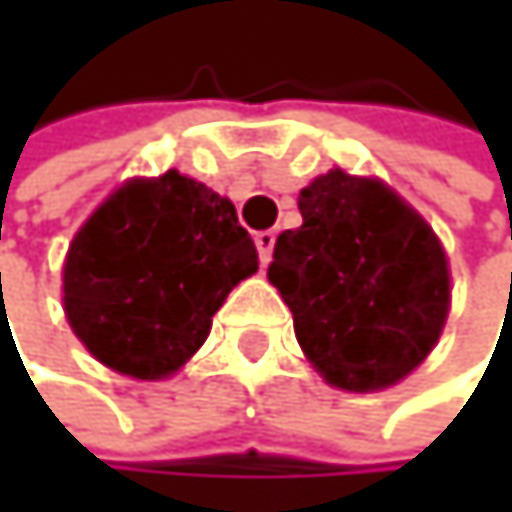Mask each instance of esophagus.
Segmentation results:
<instances>
[{
    "mask_svg": "<svg viewBox=\"0 0 512 512\" xmlns=\"http://www.w3.org/2000/svg\"><path fill=\"white\" fill-rule=\"evenodd\" d=\"M254 245H258V254H261V264L267 267L270 258H273V245H276V233L273 230H261L254 233Z\"/></svg>",
    "mask_w": 512,
    "mask_h": 512,
    "instance_id": "esophagus-1",
    "label": "esophagus"
}]
</instances>
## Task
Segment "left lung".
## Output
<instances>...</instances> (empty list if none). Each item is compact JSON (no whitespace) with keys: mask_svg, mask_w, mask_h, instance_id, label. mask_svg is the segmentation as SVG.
<instances>
[{"mask_svg":"<svg viewBox=\"0 0 512 512\" xmlns=\"http://www.w3.org/2000/svg\"><path fill=\"white\" fill-rule=\"evenodd\" d=\"M270 282L322 378L381 390L418 368L448 316V264L427 221L381 181L334 168L301 190Z\"/></svg>","mask_w":512,"mask_h":512,"instance_id":"obj_1","label":"left lung"}]
</instances>
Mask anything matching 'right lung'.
Wrapping results in <instances>:
<instances>
[{"mask_svg":"<svg viewBox=\"0 0 512 512\" xmlns=\"http://www.w3.org/2000/svg\"><path fill=\"white\" fill-rule=\"evenodd\" d=\"M254 270L258 248L233 202L165 171L125 184L76 233L64 310L97 362L156 381L202 347L211 316Z\"/></svg>","mask_w":512,"mask_h":512,"instance_id":"add662e5","label":"right lung"}]
</instances>
